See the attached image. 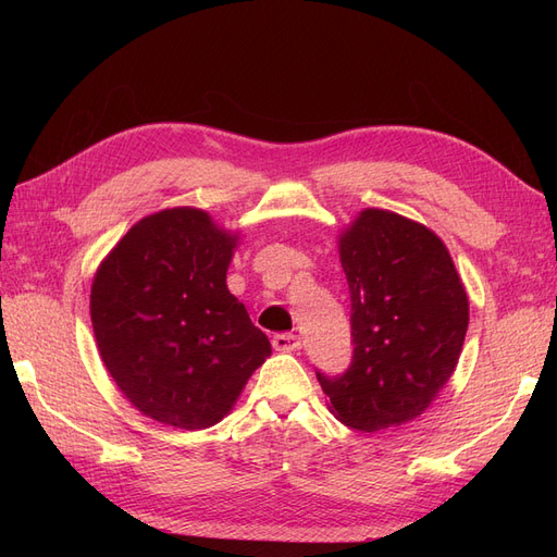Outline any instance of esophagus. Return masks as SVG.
I'll use <instances>...</instances> for the list:
<instances>
[{"instance_id":"1","label":"esophagus","mask_w":557,"mask_h":557,"mask_svg":"<svg viewBox=\"0 0 557 557\" xmlns=\"http://www.w3.org/2000/svg\"><path fill=\"white\" fill-rule=\"evenodd\" d=\"M272 344H274V348H276V350H283V352L297 350V348L301 346L299 336H297V334H290V332H281V334H276L274 339H272Z\"/></svg>"}]
</instances>
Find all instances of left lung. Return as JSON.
Masks as SVG:
<instances>
[{
	"mask_svg": "<svg viewBox=\"0 0 557 557\" xmlns=\"http://www.w3.org/2000/svg\"><path fill=\"white\" fill-rule=\"evenodd\" d=\"M352 360L315 372L332 413L360 432L423 413L460 360L469 299L444 242L399 213L364 209L339 237Z\"/></svg>",
	"mask_w": 557,
	"mask_h": 557,
	"instance_id": "left-lung-1",
	"label": "left lung"
}]
</instances>
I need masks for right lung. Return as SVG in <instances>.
Segmentation results:
<instances>
[{
	"mask_svg": "<svg viewBox=\"0 0 557 557\" xmlns=\"http://www.w3.org/2000/svg\"><path fill=\"white\" fill-rule=\"evenodd\" d=\"M239 234L193 207L146 215L99 264L90 318L99 356L144 416L178 430L221 423L272 356L227 290Z\"/></svg>",
	"mask_w": 557,
	"mask_h": 557,
	"instance_id": "right-lung-1",
	"label": "right lung"
}]
</instances>
